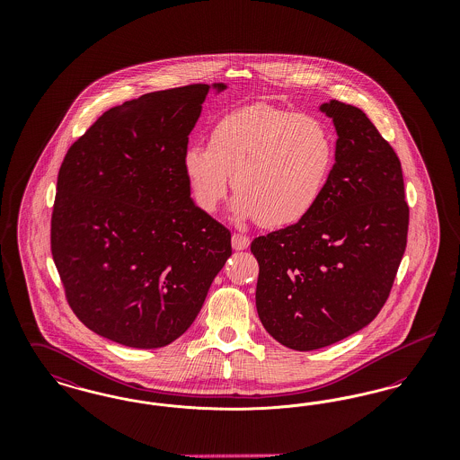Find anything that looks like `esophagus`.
<instances>
[{"label":"esophagus","mask_w":460,"mask_h":460,"mask_svg":"<svg viewBox=\"0 0 460 460\" xmlns=\"http://www.w3.org/2000/svg\"><path fill=\"white\" fill-rule=\"evenodd\" d=\"M231 241H233V248L234 250H246L250 246V238L238 234V233L233 234V240Z\"/></svg>","instance_id":"esophagus-1"}]
</instances>
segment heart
<instances>
[{
	"label": "heart",
	"mask_w": 460,
	"mask_h": 460,
	"mask_svg": "<svg viewBox=\"0 0 460 460\" xmlns=\"http://www.w3.org/2000/svg\"><path fill=\"white\" fill-rule=\"evenodd\" d=\"M334 141L314 115L253 105L220 117L207 145H190L182 172L198 208L214 214L233 186V216L288 227L306 219L328 188Z\"/></svg>",
	"instance_id": "b5f03b06"
}]
</instances>
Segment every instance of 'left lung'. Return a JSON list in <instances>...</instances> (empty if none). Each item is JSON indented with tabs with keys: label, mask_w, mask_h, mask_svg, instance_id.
I'll return each instance as SVG.
<instances>
[{
	"label": "left lung",
	"mask_w": 460,
	"mask_h": 460,
	"mask_svg": "<svg viewBox=\"0 0 460 460\" xmlns=\"http://www.w3.org/2000/svg\"><path fill=\"white\" fill-rule=\"evenodd\" d=\"M336 128L328 188L306 219L252 241L257 312L291 350H317L366 328L402 262L409 205L400 160L367 115L331 100Z\"/></svg>",
	"instance_id": "8db88e82"
}]
</instances>
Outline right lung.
Segmentation results:
<instances>
[{"label":"right lung","instance_id":"obj_1","mask_svg":"<svg viewBox=\"0 0 460 460\" xmlns=\"http://www.w3.org/2000/svg\"><path fill=\"white\" fill-rule=\"evenodd\" d=\"M210 88L155 91L105 111L66 152L51 255L66 302L96 334L160 349L193 324L231 257V233L199 210L182 154Z\"/></svg>","mask_w":460,"mask_h":460}]
</instances>
